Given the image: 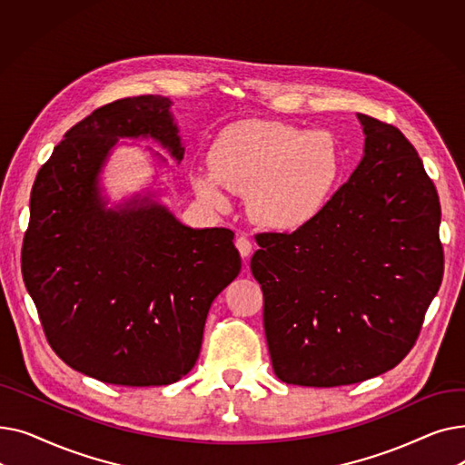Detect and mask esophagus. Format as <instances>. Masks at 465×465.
Instances as JSON below:
<instances>
[{"label":"esophagus","mask_w":465,"mask_h":465,"mask_svg":"<svg viewBox=\"0 0 465 465\" xmlns=\"http://www.w3.org/2000/svg\"><path fill=\"white\" fill-rule=\"evenodd\" d=\"M235 247H237V251L241 252V256L242 258H249L251 256V252H252V242L245 237V235H239L237 239H235Z\"/></svg>","instance_id":"obj_1"}]
</instances>
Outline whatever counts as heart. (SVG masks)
<instances>
[{"label": "heart", "instance_id": "heart-1", "mask_svg": "<svg viewBox=\"0 0 465 465\" xmlns=\"http://www.w3.org/2000/svg\"><path fill=\"white\" fill-rule=\"evenodd\" d=\"M211 169L192 173V188L226 207L223 188L247 193L249 214L263 228L296 230L330 203L343 171L335 134L305 132L275 120H242L224 128L209 153Z\"/></svg>", "mask_w": 465, "mask_h": 465}]
</instances>
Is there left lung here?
<instances>
[{
    "label": "left lung",
    "instance_id": "1",
    "mask_svg": "<svg viewBox=\"0 0 465 465\" xmlns=\"http://www.w3.org/2000/svg\"><path fill=\"white\" fill-rule=\"evenodd\" d=\"M358 120L363 156L328 207L296 232L256 237L251 270L286 384L343 386L396 368L441 286V205L422 160L398 128Z\"/></svg>",
    "mask_w": 465,
    "mask_h": 465
}]
</instances>
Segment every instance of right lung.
<instances>
[{"label":"right lung","instance_id":"1","mask_svg":"<svg viewBox=\"0 0 465 465\" xmlns=\"http://www.w3.org/2000/svg\"><path fill=\"white\" fill-rule=\"evenodd\" d=\"M171 105L137 95L95 109L54 146L30 198L22 277L45 335L69 368L109 384L183 379L213 300L241 272L228 228L184 226L151 192L107 207L100 175L118 139L183 160Z\"/></svg>","mask_w":465,"mask_h":465}]
</instances>
